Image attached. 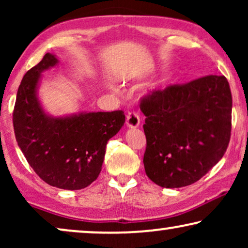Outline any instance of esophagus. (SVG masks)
I'll list each match as a JSON object with an SVG mask.
<instances>
[{
    "mask_svg": "<svg viewBox=\"0 0 248 248\" xmlns=\"http://www.w3.org/2000/svg\"><path fill=\"white\" fill-rule=\"evenodd\" d=\"M140 125V117L135 111H128L126 114V126L130 128H135Z\"/></svg>",
    "mask_w": 248,
    "mask_h": 248,
    "instance_id": "1",
    "label": "esophagus"
}]
</instances>
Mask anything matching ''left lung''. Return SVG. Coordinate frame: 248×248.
<instances>
[{
    "label": "left lung",
    "instance_id": "1",
    "mask_svg": "<svg viewBox=\"0 0 248 248\" xmlns=\"http://www.w3.org/2000/svg\"><path fill=\"white\" fill-rule=\"evenodd\" d=\"M232 107V91L223 76L202 77L141 98L148 177L166 188L202 178L228 148Z\"/></svg>",
    "mask_w": 248,
    "mask_h": 248
}]
</instances>
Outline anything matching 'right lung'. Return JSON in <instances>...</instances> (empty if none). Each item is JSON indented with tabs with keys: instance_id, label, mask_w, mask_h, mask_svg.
Segmentation results:
<instances>
[{
	"instance_id": "add662e5",
	"label": "right lung",
	"mask_w": 248,
	"mask_h": 248,
	"mask_svg": "<svg viewBox=\"0 0 248 248\" xmlns=\"http://www.w3.org/2000/svg\"><path fill=\"white\" fill-rule=\"evenodd\" d=\"M59 61L47 53L20 83L13 128L18 145L33 171L50 186L81 189L101 171L107 142L124 125L123 110L48 116L37 98L40 73Z\"/></svg>"
}]
</instances>
